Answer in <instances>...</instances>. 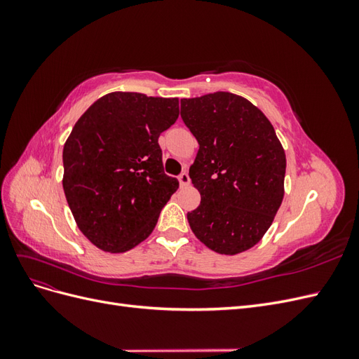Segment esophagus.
<instances>
[{
  "mask_svg": "<svg viewBox=\"0 0 359 359\" xmlns=\"http://www.w3.org/2000/svg\"><path fill=\"white\" fill-rule=\"evenodd\" d=\"M178 181H180V186H182V187L189 186V184H190V177H189V173H187V172H182L181 175L178 177Z\"/></svg>",
  "mask_w": 359,
  "mask_h": 359,
  "instance_id": "1",
  "label": "esophagus"
}]
</instances>
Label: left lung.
<instances>
[{"label": "left lung", "mask_w": 359, "mask_h": 359, "mask_svg": "<svg viewBox=\"0 0 359 359\" xmlns=\"http://www.w3.org/2000/svg\"><path fill=\"white\" fill-rule=\"evenodd\" d=\"M181 118L199 144L189 175L201 205L187 212L193 233L220 255L252 248L285 196L286 156L269 119L232 93L181 100Z\"/></svg>", "instance_id": "8db88e82"}]
</instances>
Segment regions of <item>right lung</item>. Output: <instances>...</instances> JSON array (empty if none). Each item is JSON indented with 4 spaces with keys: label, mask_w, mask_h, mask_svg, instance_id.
<instances>
[{
    "label": "right lung",
    "mask_w": 359,
    "mask_h": 359,
    "mask_svg": "<svg viewBox=\"0 0 359 359\" xmlns=\"http://www.w3.org/2000/svg\"><path fill=\"white\" fill-rule=\"evenodd\" d=\"M178 115V99L116 91L74 124L62 149V187L76 224L103 252L124 253L147 240L177 191L158 136Z\"/></svg>",
    "instance_id": "add662e5"
}]
</instances>
